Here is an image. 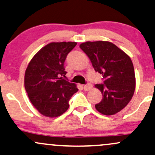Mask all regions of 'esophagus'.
<instances>
[{"mask_svg": "<svg viewBox=\"0 0 155 155\" xmlns=\"http://www.w3.org/2000/svg\"><path fill=\"white\" fill-rule=\"evenodd\" d=\"M92 88H93V85L91 84V83H88V84L85 85L84 86H83V88H84V90L86 91H90Z\"/></svg>", "mask_w": 155, "mask_h": 155, "instance_id": "esophagus-1", "label": "esophagus"}]
</instances>
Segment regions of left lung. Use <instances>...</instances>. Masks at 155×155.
Segmentation results:
<instances>
[{
  "instance_id": "8db88e82",
  "label": "left lung",
  "mask_w": 155,
  "mask_h": 155,
  "mask_svg": "<svg viewBox=\"0 0 155 155\" xmlns=\"http://www.w3.org/2000/svg\"><path fill=\"white\" fill-rule=\"evenodd\" d=\"M80 48L104 79V84L95 85L103 96L95 105L96 110L104 115L117 113L127 106L135 91L136 76L130 56L109 41H87Z\"/></svg>"
}]
</instances>
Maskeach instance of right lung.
<instances>
[{
  "label": "right lung",
  "instance_id": "right-lung-1",
  "mask_svg": "<svg viewBox=\"0 0 155 155\" xmlns=\"http://www.w3.org/2000/svg\"><path fill=\"white\" fill-rule=\"evenodd\" d=\"M76 42L48 43L31 59L25 74V88L31 103L48 117L61 115L68 110L69 101L78 91L77 85L63 79L67 72L64 61Z\"/></svg>",
  "mask_w": 155,
  "mask_h": 155
}]
</instances>
